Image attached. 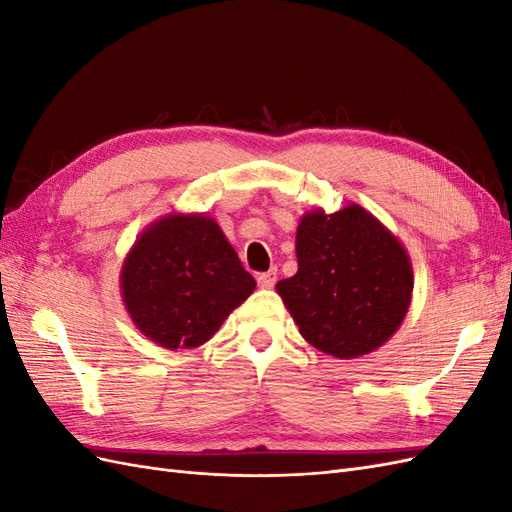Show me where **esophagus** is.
I'll use <instances>...</instances> for the list:
<instances>
[{
	"label": "esophagus",
	"mask_w": 512,
	"mask_h": 512,
	"mask_svg": "<svg viewBox=\"0 0 512 512\" xmlns=\"http://www.w3.org/2000/svg\"><path fill=\"white\" fill-rule=\"evenodd\" d=\"M275 282H277V271H275V269L258 275V286H260V288H273Z\"/></svg>",
	"instance_id": "1"
}]
</instances>
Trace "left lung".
<instances>
[{"instance_id": "obj_1", "label": "left lung", "mask_w": 512, "mask_h": 512, "mask_svg": "<svg viewBox=\"0 0 512 512\" xmlns=\"http://www.w3.org/2000/svg\"><path fill=\"white\" fill-rule=\"evenodd\" d=\"M297 260L299 271L275 288L320 352L356 359L389 342L404 322L414 286L408 252L363 207L305 213Z\"/></svg>"}]
</instances>
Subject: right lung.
I'll return each instance as SVG.
<instances>
[{
    "instance_id": "1",
    "label": "right lung",
    "mask_w": 512,
    "mask_h": 512,
    "mask_svg": "<svg viewBox=\"0 0 512 512\" xmlns=\"http://www.w3.org/2000/svg\"><path fill=\"white\" fill-rule=\"evenodd\" d=\"M254 288L218 222L200 213L153 222L121 267L132 322L168 350L205 344Z\"/></svg>"
}]
</instances>
